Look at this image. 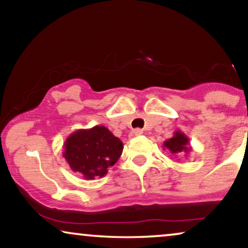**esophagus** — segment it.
<instances>
[{
	"label": "esophagus",
	"mask_w": 248,
	"mask_h": 248,
	"mask_svg": "<svg viewBox=\"0 0 248 248\" xmlns=\"http://www.w3.org/2000/svg\"><path fill=\"white\" fill-rule=\"evenodd\" d=\"M143 134V131L140 130V128H137V130H133L130 133V138H135V137H139V135Z\"/></svg>",
	"instance_id": "34e87169"
}]
</instances>
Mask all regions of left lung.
Segmentation results:
<instances>
[{"label":"left lung","instance_id":"1","mask_svg":"<svg viewBox=\"0 0 248 248\" xmlns=\"http://www.w3.org/2000/svg\"><path fill=\"white\" fill-rule=\"evenodd\" d=\"M162 149L168 150L172 155L183 154L187 155L188 152L192 151V147L189 144V139L187 138V135H185V133H183L179 130L174 132V135L164 142Z\"/></svg>","mask_w":248,"mask_h":248}]
</instances>
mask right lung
<instances>
[{
    "mask_svg": "<svg viewBox=\"0 0 248 248\" xmlns=\"http://www.w3.org/2000/svg\"><path fill=\"white\" fill-rule=\"evenodd\" d=\"M123 142L105 126L81 128L63 144V157L74 172L84 179L104 177L123 152Z\"/></svg>",
    "mask_w": 248,
    "mask_h": 248,
    "instance_id": "add662e5",
    "label": "right lung"
}]
</instances>
